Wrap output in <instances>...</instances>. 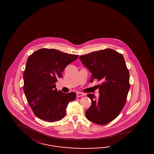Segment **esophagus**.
<instances>
[{
	"label": "esophagus",
	"mask_w": 154,
	"mask_h": 154,
	"mask_svg": "<svg viewBox=\"0 0 154 154\" xmlns=\"http://www.w3.org/2000/svg\"><path fill=\"white\" fill-rule=\"evenodd\" d=\"M84 93H77L76 94V97H77V98H79V97H82V96H84Z\"/></svg>",
	"instance_id": "esophagus-1"
}]
</instances>
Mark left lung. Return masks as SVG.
<instances>
[{
	"instance_id": "obj_1",
	"label": "left lung",
	"mask_w": 154,
	"mask_h": 154,
	"mask_svg": "<svg viewBox=\"0 0 154 154\" xmlns=\"http://www.w3.org/2000/svg\"><path fill=\"white\" fill-rule=\"evenodd\" d=\"M83 65L92 74L90 82L97 79L99 97L88 94L91 106L86 111L89 121L105 125L121 112L130 89L129 72L122 55L112 49L93 52L79 57Z\"/></svg>"
}]
</instances>
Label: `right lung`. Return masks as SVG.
Segmentation results:
<instances>
[{
    "instance_id": "obj_1",
    "label": "right lung",
    "mask_w": 154,
    "mask_h": 154,
    "mask_svg": "<svg viewBox=\"0 0 154 154\" xmlns=\"http://www.w3.org/2000/svg\"><path fill=\"white\" fill-rule=\"evenodd\" d=\"M78 56L48 48L38 50L29 56L23 72V91L38 118L55 122L65 116L68 104L76 94L57 91L55 83L62 77L65 67Z\"/></svg>"
}]
</instances>
